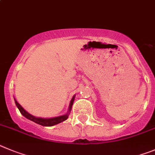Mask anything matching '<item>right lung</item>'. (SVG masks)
Masks as SVG:
<instances>
[{
	"mask_svg": "<svg viewBox=\"0 0 155 155\" xmlns=\"http://www.w3.org/2000/svg\"><path fill=\"white\" fill-rule=\"evenodd\" d=\"M75 98V95H74L73 97L71 98L70 101V104H69V107H68V111L65 114L61 116H58V117H51V118H44V117H35V116L32 115L31 114L28 113V111L25 110V109L21 107V105L15 99V104H16V106L18 107V110H20V112L21 113L23 116H25L26 118H28V120H32L34 121L35 123L36 124H40V125H42V126H45V127H51V126H54L55 124H58L61 122L64 121V120H67L70 114L71 113V110L72 108V105H73L74 104V101Z\"/></svg>",
	"mask_w": 155,
	"mask_h": 155,
	"instance_id": "add662e5",
	"label": "right lung"
}]
</instances>
